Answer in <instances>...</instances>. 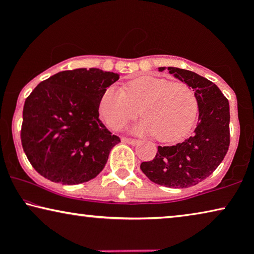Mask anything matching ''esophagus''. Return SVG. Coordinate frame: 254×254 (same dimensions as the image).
Returning a JSON list of instances; mask_svg holds the SVG:
<instances>
[{
	"mask_svg": "<svg viewBox=\"0 0 254 254\" xmlns=\"http://www.w3.org/2000/svg\"><path fill=\"white\" fill-rule=\"evenodd\" d=\"M121 142L124 143H128V144H137L138 140H135V138H128V137H121Z\"/></svg>",
	"mask_w": 254,
	"mask_h": 254,
	"instance_id": "1",
	"label": "esophagus"
}]
</instances>
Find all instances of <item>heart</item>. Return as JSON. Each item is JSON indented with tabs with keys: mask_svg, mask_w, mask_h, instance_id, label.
I'll return each instance as SVG.
<instances>
[{
	"mask_svg": "<svg viewBox=\"0 0 254 254\" xmlns=\"http://www.w3.org/2000/svg\"><path fill=\"white\" fill-rule=\"evenodd\" d=\"M144 118L130 128L133 133L156 134L161 141L187 135L195 121L197 99L184 83L145 75L123 88L110 85L100 97L99 113L111 129L118 130L138 114Z\"/></svg>",
	"mask_w": 254,
	"mask_h": 254,
	"instance_id": "heart-1",
	"label": "heart"
}]
</instances>
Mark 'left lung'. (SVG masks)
<instances>
[{"instance_id": "obj_1", "label": "left lung", "mask_w": 254, "mask_h": 254, "mask_svg": "<svg viewBox=\"0 0 254 254\" xmlns=\"http://www.w3.org/2000/svg\"><path fill=\"white\" fill-rule=\"evenodd\" d=\"M165 67L158 68L159 71ZM179 81L193 89L199 107V121L192 136L171 147H158L155 158L141 163V170L152 183L186 189L213 173L230 144V109L216 84L186 69L168 67Z\"/></svg>"}]
</instances>
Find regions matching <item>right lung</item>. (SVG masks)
<instances>
[{
    "label": "right lung",
    "instance_id": "right-lung-1",
    "mask_svg": "<svg viewBox=\"0 0 254 254\" xmlns=\"http://www.w3.org/2000/svg\"><path fill=\"white\" fill-rule=\"evenodd\" d=\"M116 72L78 68L51 76L24 104L22 145L34 170L62 185L96 178L120 138L99 120L100 97Z\"/></svg>",
    "mask_w": 254,
    "mask_h": 254
}]
</instances>
